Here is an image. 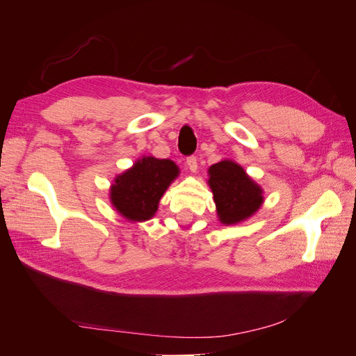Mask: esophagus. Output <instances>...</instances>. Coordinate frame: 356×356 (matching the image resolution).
<instances>
[{
	"mask_svg": "<svg viewBox=\"0 0 356 356\" xmlns=\"http://www.w3.org/2000/svg\"><path fill=\"white\" fill-rule=\"evenodd\" d=\"M187 168L190 172H196L197 170V159L195 156H190L187 159Z\"/></svg>",
	"mask_w": 356,
	"mask_h": 356,
	"instance_id": "1",
	"label": "esophagus"
}]
</instances>
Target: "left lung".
Wrapping results in <instances>:
<instances>
[{"instance_id":"left-lung-1","label":"left lung","mask_w":356,"mask_h":356,"mask_svg":"<svg viewBox=\"0 0 356 356\" xmlns=\"http://www.w3.org/2000/svg\"><path fill=\"white\" fill-rule=\"evenodd\" d=\"M208 175L222 224H238L260 209L264 202L263 188L236 161L221 160L208 169Z\"/></svg>"}]
</instances>
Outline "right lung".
<instances>
[{
    "instance_id": "obj_1",
    "label": "right lung",
    "mask_w": 356,
    "mask_h": 356,
    "mask_svg": "<svg viewBox=\"0 0 356 356\" xmlns=\"http://www.w3.org/2000/svg\"><path fill=\"white\" fill-rule=\"evenodd\" d=\"M178 175L179 169L172 160L144 156L115 177L110 200L126 220L147 221L156 213L161 196Z\"/></svg>"
}]
</instances>
